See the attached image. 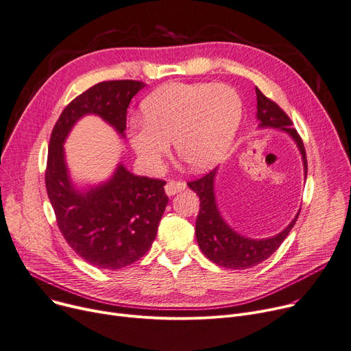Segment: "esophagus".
Instances as JSON below:
<instances>
[{
    "label": "esophagus",
    "mask_w": 351,
    "mask_h": 351,
    "mask_svg": "<svg viewBox=\"0 0 351 351\" xmlns=\"http://www.w3.org/2000/svg\"><path fill=\"white\" fill-rule=\"evenodd\" d=\"M186 189V183L184 182H180V180H169L167 184H165V192L168 196H173L182 191Z\"/></svg>",
    "instance_id": "34e87169"
}]
</instances>
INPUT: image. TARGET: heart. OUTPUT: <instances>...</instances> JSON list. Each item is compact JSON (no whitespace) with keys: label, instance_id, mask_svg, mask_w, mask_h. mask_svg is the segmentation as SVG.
Instances as JSON below:
<instances>
[{"label":"heart","instance_id":"obj_1","mask_svg":"<svg viewBox=\"0 0 351 351\" xmlns=\"http://www.w3.org/2000/svg\"><path fill=\"white\" fill-rule=\"evenodd\" d=\"M243 104L228 84L171 83L143 103L144 123L128 125L135 154L151 171H159L171 139L180 159L195 171H207L227 154L241 123Z\"/></svg>","mask_w":351,"mask_h":351}]
</instances>
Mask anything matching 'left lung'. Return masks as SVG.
Here are the masks:
<instances>
[{"instance_id":"8db88e82","label":"left lung","mask_w":351,"mask_h":351,"mask_svg":"<svg viewBox=\"0 0 351 351\" xmlns=\"http://www.w3.org/2000/svg\"><path fill=\"white\" fill-rule=\"evenodd\" d=\"M256 93V120L258 128H275L287 132L296 144L303 162L305 179L308 175V160L305 147L287 112L276 103L265 97L258 87ZM217 168L203 178L189 182V188L199 196L200 210L196 219V240L202 252L215 264L230 269H247L265 261L279 248L295 226V219L278 234L267 239H250L231 228L223 219L215 193V179Z\"/></svg>"}]
</instances>
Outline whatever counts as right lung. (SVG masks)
Here are the masks:
<instances>
[{"instance_id": "1", "label": "right lung", "mask_w": 351, "mask_h": 351, "mask_svg": "<svg viewBox=\"0 0 351 351\" xmlns=\"http://www.w3.org/2000/svg\"><path fill=\"white\" fill-rule=\"evenodd\" d=\"M144 87L135 80L95 84L66 106L51 135L45 183L58 227L79 256L103 269L124 268L148 252L169 200L163 191L167 182L136 176L121 162L108 180L77 189L63 144L88 114L99 115L124 138L127 108Z\"/></svg>"}]
</instances>
